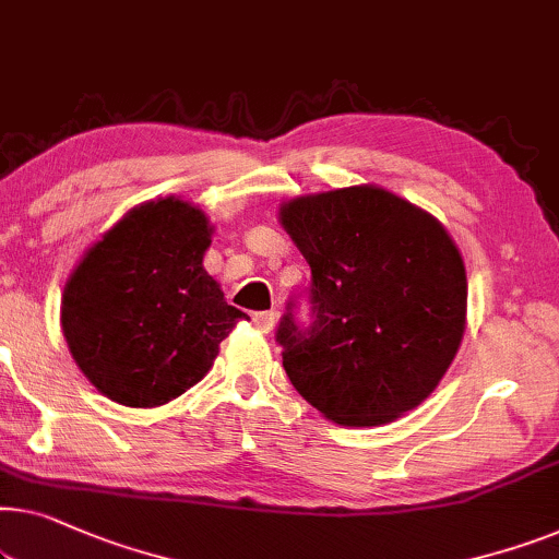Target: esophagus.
Segmentation results:
<instances>
[{"label": "esophagus", "instance_id": "obj_1", "mask_svg": "<svg viewBox=\"0 0 559 559\" xmlns=\"http://www.w3.org/2000/svg\"><path fill=\"white\" fill-rule=\"evenodd\" d=\"M254 325L260 333H272L274 325H277V312H254Z\"/></svg>", "mask_w": 559, "mask_h": 559}]
</instances>
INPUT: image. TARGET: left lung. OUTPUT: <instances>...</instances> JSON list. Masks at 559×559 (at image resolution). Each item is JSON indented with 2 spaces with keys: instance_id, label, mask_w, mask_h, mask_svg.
Wrapping results in <instances>:
<instances>
[{
  "instance_id": "8db88e82",
  "label": "left lung",
  "mask_w": 559,
  "mask_h": 559,
  "mask_svg": "<svg viewBox=\"0 0 559 559\" xmlns=\"http://www.w3.org/2000/svg\"><path fill=\"white\" fill-rule=\"evenodd\" d=\"M280 219L310 264L274 340L297 393L345 426H378L439 385L466 320V272L431 214L376 186L302 197Z\"/></svg>"
}]
</instances>
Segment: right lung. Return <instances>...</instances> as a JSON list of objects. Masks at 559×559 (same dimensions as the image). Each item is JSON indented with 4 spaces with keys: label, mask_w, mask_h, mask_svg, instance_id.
Listing matches in <instances>:
<instances>
[{
    "label": "right lung",
    "mask_w": 559,
    "mask_h": 559,
    "mask_svg": "<svg viewBox=\"0 0 559 559\" xmlns=\"http://www.w3.org/2000/svg\"><path fill=\"white\" fill-rule=\"evenodd\" d=\"M206 216L179 199L128 212L83 257L62 295V333L110 401L164 406L209 373L245 312L204 270Z\"/></svg>",
    "instance_id": "obj_1"
}]
</instances>
